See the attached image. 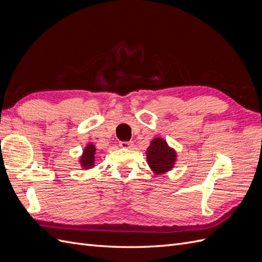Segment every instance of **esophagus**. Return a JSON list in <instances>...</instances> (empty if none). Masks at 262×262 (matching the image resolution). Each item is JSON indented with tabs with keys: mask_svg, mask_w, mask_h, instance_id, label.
<instances>
[{
	"mask_svg": "<svg viewBox=\"0 0 262 262\" xmlns=\"http://www.w3.org/2000/svg\"><path fill=\"white\" fill-rule=\"evenodd\" d=\"M120 146H121V147H125V148H131V147L133 146V142L121 141V142H120Z\"/></svg>",
	"mask_w": 262,
	"mask_h": 262,
	"instance_id": "obj_1",
	"label": "esophagus"
}]
</instances>
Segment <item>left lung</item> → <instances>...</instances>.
<instances>
[{
	"label": "left lung",
	"mask_w": 262,
	"mask_h": 262,
	"mask_svg": "<svg viewBox=\"0 0 262 262\" xmlns=\"http://www.w3.org/2000/svg\"><path fill=\"white\" fill-rule=\"evenodd\" d=\"M147 164L155 173H163L172 168L176 161L175 150L160 138L154 139L147 147Z\"/></svg>",
	"instance_id": "1"
}]
</instances>
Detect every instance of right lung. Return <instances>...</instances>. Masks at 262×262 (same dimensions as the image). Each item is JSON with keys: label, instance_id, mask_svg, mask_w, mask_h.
<instances>
[{"label": "right lung", "instance_id": "1", "mask_svg": "<svg viewBox=\"0 0 262 262\" xmlns=\"http://www.w3.org/2000/svg\"><path fill=\"white\" fill-rule=\"evenodd\" d=\"M95 153H96V148H95V145L89 144L83 152V155L81 157V165L85 169H89L91 167H94V163H95Z\"/></svg>", "mask_w": 262, "mask_h": 262}]
</instances>
